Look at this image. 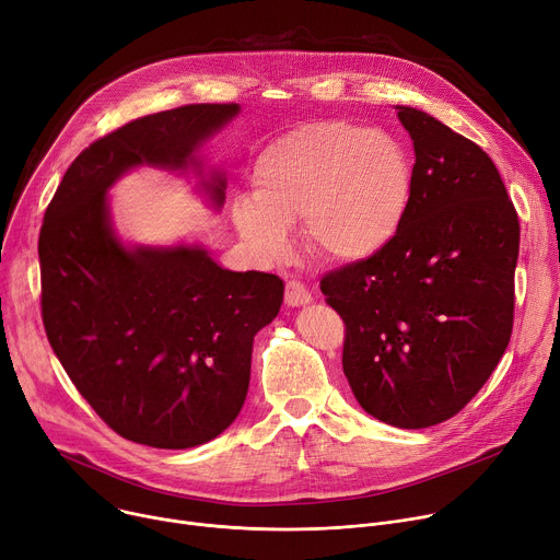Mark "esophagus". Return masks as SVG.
Masks as SVG:
<instances>
[{"label":"esophagus","mask_w":560,"mask_h":560,"mask_svg":"<svg viewBox=\"0 0 560 560\" xmlns=\"http://www.w3.org/2000/svg\"><path fill=\"white\" fill-rule=\"evenodd\" d=\"M313 301V294L308 292V288L299 283V281H288L285 283V303L290 308H299V306H306V303Z\"/></svg>","instance_id":"obj_1"}]
</instances>
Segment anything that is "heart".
Instances as JSON below:
<instances>
[{
	"mask_svg": "<svg viewBox=\"0 0 560 560\" xmlns=\"http://www.w3.org/2000/svg\"><path fill=\"white\" fill-rule=\"evenodd\" d=\"M413 196L401 142L380 129L311 122L272 140L254 161L252 198H236L238 234L266 261L290 249L288 228L330 264L377 257L399 234Z\"/></svg>",
	"mask_w": 560,
	"mask_h": 560,
	"instance_id": "obj_1",
	"label": "heart"
}]
</instances>
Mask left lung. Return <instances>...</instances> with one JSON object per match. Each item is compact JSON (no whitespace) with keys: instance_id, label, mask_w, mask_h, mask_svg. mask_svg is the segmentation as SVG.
Listing matches in <instances>:
<instances>
[{"instance_id":"8db88e82","label":"left lung","mask_w":560,"mask_h":560,"mask_svg":"<svg viewBox=\"0 0 560 560\" xmlns=\"http://www.w3.org/2000/svg\"><path fill=\"white\" fill-rule=\"evenodd\" d=\"M395 112L416 149L409 214L322 292L346 324L341 364L362 409L427 429L465 409L510 343L521 225L476 142L416 107Z\"/></svg>"}]
</instances>
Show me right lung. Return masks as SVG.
I'll use <instances>...</instances> for the list:
<instances>
[{
    "mask_svg": "<svg viewBox=\"0 0 560 560\" xmlns=\"http://www.w3.org/2000/svg\"><path fill=\"white\" fill-rule=\"evenodd\" d=\"M238 105H187L95 140L67 170L39 232L42 319L80 395L118 435L189 448L221 435L249 386L252 343L283 303V281L221 268L200 243L127 245L109 189L136 167L194 172L210 206L225 174L198 149Z\"/></svg>",
    "mask_w": 560,
    "mask_h": 560,
    "instance_id": "right-lung-1",
    "label": "right lung"
}]
</instances>
